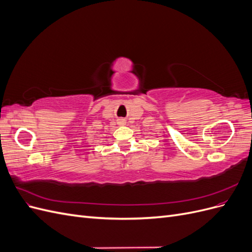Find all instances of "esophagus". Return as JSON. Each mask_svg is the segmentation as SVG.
<instances>
[{
  "label": "esophagus",
  "instance_id": "34e87169",
  "mask_svg": "<svg viewBox=\"0 0 252 252\" xmlns=\"http://www.w3.org/2000/svg\"><path fill=\"white\" fill-rule=\"evenodd\" d=\"M118 125H120V126H125V125H126V120L123 119V118L119 119V120H118Z\"/></svg>",
  "mask_w": 252,
  "mask_h": 252
}]
</instances>
